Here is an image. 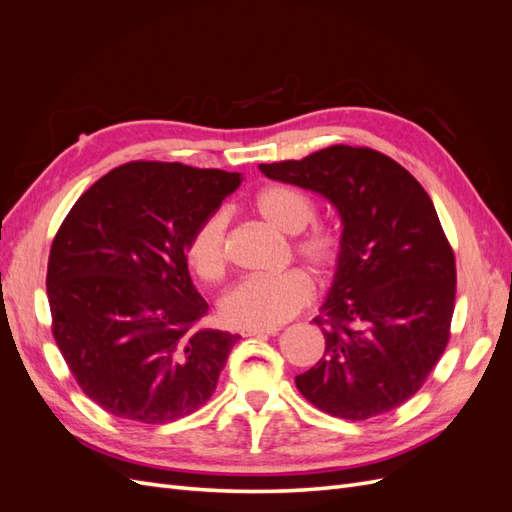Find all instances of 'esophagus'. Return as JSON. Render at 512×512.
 <instances>
[{
	"label": "esophagus",
	"instance_id": "esophagus-1",
	"mask_svg": "<svg viewBox=\"0 0 512 512\" xmlns=\"http://www.w3.org/2000/svg\"><path fill=\"white\" fill-rule=\"evenodd\" d=\"M275 333H277V329H254V331H243L241 335L243 337H269Z\"/></svg>",
	"mask_w": 512,
	"mask_h": 512
}]
</instances>
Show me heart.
Listing matches in <instances>:
<instances>
[{"mask_svg": "<svg viewBox=\"0 0 512 512\" xmlns=\"http://www.w3.org/2000/svg\"><path fill=\"white\" fill-rule=\"evenodd\" d=\"M252 207L269 228L288 237L301 235L316 218L312 200L288 185L262 188L254 196ZM226 226V213L218 211L200 222L188 241L185 254L200 280L218 282L226 271ZM294 254L314 273L327 277L342 258V235L335 228H314L294 241ZM312 297V280L301 271H288L275 277H250L224 294L218 303V314L228 329H275L301 312Z\"/></svg>", "mask_w": 512, "mask_h": 512, "instance_id": "obj_1", "label": "heart"}]
</instances>
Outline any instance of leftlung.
Here are the masks:
<instances>
[{"label": "left lung", "instance_id": "8db88e82", "mask_svg": "<svg viewBox=\"0 0 512 512\" xmlns=\"http://www.w3.org/2000/svg\"><path fill=\"white\" fill-rule=\"evenodd\" d=\"M258 168L322 196L342 220V258L314 318L324 354L294 378L297 389L348 421L401 406L440 361L455 309V256L429 194L367 147L333 145Z\"/></svg>", "mask_w": 512, "mask_h": 512}]
</instances>
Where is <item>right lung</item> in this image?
Returning <instances> with one entry per match:
<instances>
[{
    "mask_svg": "<svg viewBox=\"0 0 512 512\" xmlns=\"http://www.w3.org/2000/svg\"><path fill=\"white\" fill-rule=\"evenodd\" d=\"M241 173L130 162L76 200L55 235L46 294L53 337L89 399L160 425L213 395L237 335L194 329L207 314L188 241Z\"/></svg>",
    "mask_w": 512,
    "mask_h": 512,
    "instance_id": "obj_1",
    "label": "right lung"
}]
</instances>
